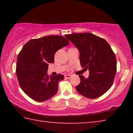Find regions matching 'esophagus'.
I'll return each mask as SVG.
<instances>
[{"instance_id": "34e87169", "label": "esophagus", "mask_w": 133, "mask_h": 133, "mask_svg": "<svg viewBox=\"0 0 133 133\" xmlns=\"http://www.w3.org/2000/svg\"><path fill=\"white\" fill-rule=\"evenodd\" d=\"M64 77H65V78H71L72 77V75H65Z\"/></svg>"}]
</instances>
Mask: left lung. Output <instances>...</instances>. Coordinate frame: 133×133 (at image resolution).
<instances>
[{
	"label": "left lung",
	"mask_w": 133,
	"mask_h": 133,
	"mask_svg": "<svg viewBox=\"0 0 133 133\" xmlns=\"http://www.w3.org/2000/svg\"><path fill=\"white\" fill-rule=\"evenodd\" d=\"M77 48L82 67L89 70V76L80 75L78 93L89 98L102 96L111 87L117 70L116 56L104 39L90 33L65 36ZM84 68V69H85Z\"/></svg>",
	"instance_id": "obj_1"
}]
</instances>
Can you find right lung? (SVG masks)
I'll return each mask as SVG.
<instances>
[{
    "label": "right lung",
    "instance_id": "obj_1",
    "mask_svg": "<svg viewBox=\"0 0 133 133\" xmlns=\"http://www.w3.org/2000/svg\"><path fill=\"white\" fill-rule=\"evenodd\" d=\"M69 41L58 35L46 36L29 40L18 55L16 75L24 93L37 102H44L58 91V83L64 76L47 75L49 63H53L56 51L68 46Z\"/></svg>",
    "mask_w": 133,
    "mask_h": 133
}]
</instances>
